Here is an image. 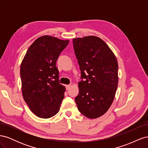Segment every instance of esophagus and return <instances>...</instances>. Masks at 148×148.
<instances>
[{"mask_svg":"<svg viewBox=\"0 0 148 148\" xmlns=\"http://www.w3.org/2000/svg\"><path fill=\"white\" fill-rule=\"evenodd\" d=\"M70 87V84H69V85H65V88H66V90H68V89H69Z\"/></svg>","mask_w":148,"mask_h":148,"instance_id":"esophagus-1","label":"esophagus"}]
</instances>
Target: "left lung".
I'll return each instance as SVG.
<instances>
[{
	"label": "left lung",
	"mask_w": 148,
	"mask_h": 148,
	"mask_svg": "<svg viewBox=\"0 0 148 148\" xmlns=\"http://www.w3.org/2000/svg\"><path fill=\"white\" fill-rule=\"evenodd\" d=\"M73 44L82 79L75 102L85 117L96 119L108 110L114 101L118 86L117 60L98 37L73 39Z\"/></svg>",
	"instance_id": "obj_1"
}]
</instances>
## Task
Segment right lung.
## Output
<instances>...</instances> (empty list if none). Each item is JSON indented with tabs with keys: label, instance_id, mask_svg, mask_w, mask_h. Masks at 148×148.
Masks as SVG:
<instances>
[{
	"label": "right lung",
	"instance_id": "1",
	"mask_svg": "<svg viewBox=\"0 0 148 148\" xmlns=\"http://www.w3.org/2000/svg\"><path fill=\"white\" fill-rule=\"evenodd\" d=\"M69 40L50 36L36 39L28 48L20 67L22 94L32 112L40 118L58 113L65 87L60 84L56 62Z\"/></svg>",
	"mask_w": 148,
	"mask_h": 148
}]
</instances>
